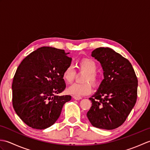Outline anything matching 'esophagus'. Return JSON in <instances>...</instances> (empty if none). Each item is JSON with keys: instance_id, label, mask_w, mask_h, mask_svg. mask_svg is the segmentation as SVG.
<instances>
[{"instance_id": "obj_1", "label": "esophagus", "mask_w": 150, "mask_h": 150, "mask_svg": "<svg viewBox=\"0 0 150 150\" xmlns=\"http://www.w3.org/2000/svg\"><path fill=\"white\" fill-rule=\"evenodd\" d=\"M73 98H74L75 100H81L82 99L81 97H77V96H73Z\"/></svg>"}]
</instances>
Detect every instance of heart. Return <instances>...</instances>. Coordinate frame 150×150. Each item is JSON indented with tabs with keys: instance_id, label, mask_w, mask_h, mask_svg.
Returning a JSON list of instances; mask_svg holds the SVG:
<instances>
[{
	"instance_id": "1",
	"label": "heart",
	"mask_w": 150,
	"mask_h": 150,
	"mask_svg": "<svg viewBox=\"0 0 150 150\" xmlns=\"http://www.w3.org/2000/svg\"><path fill=\"white\" fill-rule=\"evenodd\" d=\"M79 71L86 73V75L83 78V82L85 83L78 84L75 83L68 88V93L74 96L81 97L83 95L90 94L91 90V85L94 86L99 84V77L96 73L97 70V66L93 60L91 59L86 58L82 59L79 62ZM76 75V71L72 65H68L65 68L63 72L62 78L67 83H71L75 79Z\"/></svg>"
}]
</instances>
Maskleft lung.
<instances>
[{"mask_svg":"<svg viewBox=\"0 0 150 150\" xmlns=\"http://www.w3.org/2000/svg\"><path fill=\"white\" fill-rule=\"evenodd\" d=\"M91 56L99 61L104 79L90 99L87 117L92 126L113 129L122 125L134 107L138 80L132 64L110 47H98Z\"/></svg>","mask_w":150,"mask_h":150,"instance_id":"8db88e82","label":"left lung"}]
</instances>
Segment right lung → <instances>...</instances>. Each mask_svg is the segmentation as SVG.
<instances>
[{"label": "right lung", "instance_id": "add662e5", "mask_svg": "<svg viewBox=\"0 0 150 150\" xmlns=\"http://www.w3.org/2000/svg\"><path fill=\"white\" fill-rule=\"evenodd\" d=\"M69 53L41 47L23 59L12 84L13 106L17 115L31 128L44 129L59 119L70 95L59 96L66 88L63 72L71 65Z\"/></svg>", "mask_w": 150, "mask_h": 150}]
</instances>
